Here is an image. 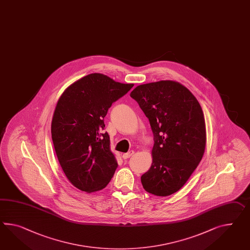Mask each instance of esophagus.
I'll use <instances>...</instances> for the list:
<instances>
[{
	"label": "esophagus",
	"instance_id": "obj_1",
	"mask_svg": "<svg viewBox=\"0 0 250 250\" xmlns=\"http://www.w3.org/2000/svg\"><path fill=\"white\" fill-rule=\"evenodd\" d=\"M133 154H134V151H130V152H126V153H123V159L130 158Z\"/></svg>",
	"mask_w": 250,
	"mask_h": 250
}]
</instances>
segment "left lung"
Here are the masks:
<instances>
[{
    "mask_svg": "<svg viewBox=\"0 0 250 250\" xmlns=\"http://www.w3.org/2000/svg\"><path fill=\"white\" fill-rule=\"evenodd\" d=\"M149 119L152 163L141 177L144 189L160 197L173 194L189 180L206 146L203 111L181 83L161 80L137 85L130 94Z\"/></svg>",
    "mask_w": 250,
    "mask_h": 250,
    "instance_id": "left-lung-1",
    "label": "left lung"
}]
</instances>
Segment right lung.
<instances>
[{
  "label": "right lung",
  "mask_w": 250,
  "mask_h": 250,
  "mask_svg": "<svg viewBox=\"0 0 250 250\" xmlns=\"http://www.w3.org/2000/svg\"><path fill=\"white\" fill-rule=\"evenodd\" d=\"M133 86L92 73L69 85L58 100L51 122L56 154L67 180L82 191L101 190L116 171L104 117Z\"/></svg>",
  "instance_id": "1"
}]
</instances>
